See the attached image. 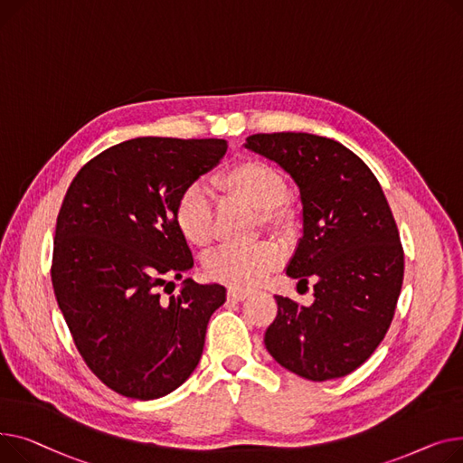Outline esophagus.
I'll use <instances>...</instances> for the list:
<instances>
[{"instance_id":"obj_1","label":"esophagus","mask_w":463,"mask_h":463,"mask_svg":"<svg viewBox=\"0 0 463 463\" xmlns=\"http://www.w3.org/2000/svg\"><path fill=\"white\" fill-rule=\"evenodd\" d=\"M228 297L232 298V301H244V298L249 297V293L247 291H241V289H230Z\"/></svg>"}]
</instances>
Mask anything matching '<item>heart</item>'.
Instances as JSON below:
<instances>
[{"label": "heart", "mask_w": 463, "mask_h": 463, "mask_svg": "<svg viewBox=\"0 0 463 463\" xmlns=\"http://www.w3.org/2000/svg\"><path fill=\"white\" fill-rule=\"evenodd\" d=\"M224 193L250 203L270 228H284L288 213L282 203L288 198L284 175L261 160H241L221 172L214 179ZM174 224L181 237L196 249H205L213 239V196L209 190L194 183L183 190L174 207ZM279 263L275 247L267 242L247 247H222L205 261L207 275L235 289H250L265 280Z\"/></svg>", "instance_id": "b5f03b06"}]
</instances>
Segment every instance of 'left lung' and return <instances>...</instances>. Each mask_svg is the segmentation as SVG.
Instances as JSON below:
<instances>
[{"instance_id": "8db88e82", "label": "left lung", "mask_w": 463, "mask_h": 463, "mask_svg": "<svg viewBox=\"0 0 463 463\" xmlns=\"http://www.w3.org/2000/svg\"><path fill=\"white\" fill-rule=\"evenodd\" d=\"M244 147L275 160L298 186L303 237L286 275L314 282L310 307L275 297L265 347L310 382L344 377L385 338L403 280V249L382 184L355 153L323 136L252 134Z\"/></svg>"}]
</instances>
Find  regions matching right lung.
<instances>
[{
  "mask_svg": "<svg viewBox=\"0 0 463 463\" xmlns=\"http://www.w3.org/2000/svg\"><path fill=\"white\" fill-rule=\"evenodd\" d=\"M226 149L216 138L127 140L91 158L67 190L53 237V293L81 359L118 394L166 396L200 363L226 288L190 279L177 295L162 297L160 288L194 265L174 224L175 202Z\"/></svg>",
  "mask_w": 463,
  "mask_h": 463,
  "instance_id": "1",
  "label": "right lung"
}]
</instances>
